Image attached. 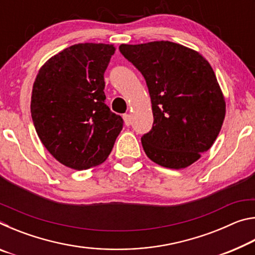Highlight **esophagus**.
<instances>
[{"label":"esophagus","instance_id":"1","mask_svg":"<svg viewBox=\"0 0 255 255\" xmlns=\"http://www.w3.org/2000/svg\"><path fill=\"white\" fill-rule=\"evenodd\" d=\"M123 118H124L125 125H126V126H130V124H131V117H130V115H127V114L124 115Z\"/></svg>","mask_w":255,"mask_h":255}]
</instances>
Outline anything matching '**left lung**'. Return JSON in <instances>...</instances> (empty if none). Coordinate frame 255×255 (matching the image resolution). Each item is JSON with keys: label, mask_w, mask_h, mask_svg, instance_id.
Wrapping results in <instances>:
<instances>
[{"label": "left lung", "mask_w": 255, "mask_h": 255, "mask_svg": "<svg viewBox=\"0 0 255 255\" xmlns=\"http://www.w3.org/2000/svg\"><path fill=\"white\" fill-rule=\"evenodd\" d=\"M120 53L143 74L154 123L141 137L149 159L169 169H184L207 152L226 114L225 98L204 56L172 41L123 44Z\"/></svg>", "instance_id": "1"}]
</instances>
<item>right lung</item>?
Returning <instances> with one entry per match:
<instances>
[{"mask_svg":"<svg viewBox=\"0 0 255 255\" xmlns=\"http://www.w3.org/2000/svg\"><path fill=\"white\" fill-rule=\"evenodd\" d=\"M116 47L76 44L40 67L32 86V122L47 150L63 165L86 170L103 163L123 129L105 100V72Z\"/></svg>","mask_w":255,"mask_h":255,"instance_id":"right-lung-1","label":"right lung"}]
</instances>
